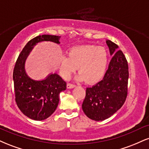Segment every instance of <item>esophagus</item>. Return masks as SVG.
<instances>
[{"instance_id":"34e87169","label":"esophagus","mask_w":149,"mask_h":149,"mask_svg":"<svg viewBox=\"0 0 149 149\" xmlns=\"http://www.w3.org/2000/svg\"><path fill=\"white\" fill-rule=\"evenodd\" d=\"M66 87H67L68 89H71V88H73L76 87V85L74 84H71V83H68L67 85H66Z\"/></svg>"}]
</instances>
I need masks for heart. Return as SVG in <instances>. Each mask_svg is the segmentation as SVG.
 Segmentation results:
<instances>
[{
    "label": "heart",
    "instance_id": "b5f03b06",
    "mask_svg": "<svg viewBox=\"0 0 149 149\" xmlns=\"http://www.w3.org/2000/svg\"><path fill=\"white\" fill-rule=\"evenodd\" d=\"M108 59V52L103 47L78 46L68 51V57H61L59 71L64 79H69L78 67V79L85 80L88 84H95L105 75Z\"/></svg>",
    "mask_w": 149,
    "mask_h": 149
}]
</instances>
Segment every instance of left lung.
<instances>
[{
	"instance_id": "8db88e82",
	"label": "left lung",
	"mask_w": 149,
	"mask_h": 149,
	"mask_svg": "<svg viewBox=\"0 0 149 149\" xmlns=\"http://www.w3.org/2000/svg\"><path fill=\"white\" fill-rule=\"evenodd\" d=\"M106 42L113 57L103 79L87 88L82 104L85 115L95 121L104 120L113 115L123 105L127 95V59L116 44L109 40Z\"/></svg>"
}]
</instances>
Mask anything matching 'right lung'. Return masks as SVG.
<instances>
[{"label":"right lung","instance_id":"right-lung-1","mask_svg":"<svg viewBox=\"0 0 149 149\" xmlns=\"http://www.w3.org/2000/svg\"><path fill=\"white\" fill-rule=\"evenodd\" d=\"M61 36L42 35L31 39L24 46L17 59L13 80L15 101L19 109L31 119L42 120L55 111L59 102V94L66 88V83L57 73L49 74L44 80H36L28 76L25 61L33 47L42 41L59 44Z\"/></svg>","mask_w":149,"mask_h":149}]
</instances>
